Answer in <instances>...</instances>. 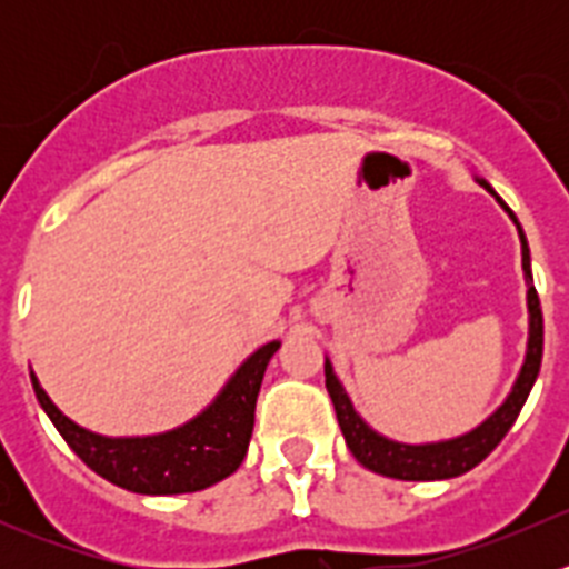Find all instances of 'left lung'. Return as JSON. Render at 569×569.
<instances>
[{
  "mask_svg": "<svg viewBox=\"0 0 569 569\" xmlns=\"http://www.w3.org/2000/svg\"><path fill=\"white\" fill-rule=\"evenodd\" d=\"M473 181L479 187H485L492 198L498 200L503 211L509 214V220L515 222L520 237V252H523V278L529 291H526V306H529V341H526V358L523 366L518 371V380H515L512 391L507 399L496 407V412L485 418L479 427H473L470 432L457 435L449 440H435V443H399V440L386 438L377 429H371L369 423L360 418V412L355 410L352 399L343 391L341 380L332 371L330 358H325V386L330 393L332 407H336L338 427H341L343 440H347L349 451L363 468L375 470L380 476H391V479L401 481H438V479H455V476L468 473L470 468H476L498 443L503 440V435L512 429L515 418L523 410L526 399H529L533 382H537L539 363H542V308H539L537 289H533L531 278V252L529 242H526V233L520 228L515 211L503 203L496 194V189L485 181V178L473 176Z\"/></svg>",
  "mask_w": 569,
  "mask_h": 569,
  "instance_id": "left-lung-1",
  "label": "left lung"
}]
</instances>
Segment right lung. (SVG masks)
<instances>
[{
  "label": "right lung",
  "instance_id": "obj_1",
  "mask_svg": "<svg viewBox=\"0 0 569 569\" xmlns=\"http://www.w3.org/2000/svg\"><path fill=\"white\" fill-rule=\"evenodd\" d=\"M278 347L280 341L258 347L233 371L214 401L187 423L137 438H107L79 427L40 388L36 371H30V380L43 412L90 470L140 496H181L217 485L242 465L256 423L263 371Z\"/></svg>",
  "mask_w": 569,
  "mask_h": 569
}]
</instances>
